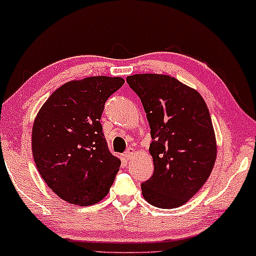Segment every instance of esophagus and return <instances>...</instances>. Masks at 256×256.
<instances>
[{"label": "esophagus", "instance_id": "obj_1", "mask_svg": "<svg viewBox=\"0 0 256 256\" xmlns=\"http://www.w3.org/2000/svg\"><path fill=\"white\" fill-rule=\"evenodd\" d=\"M134 148H128V150L125 152V158H126V160H131L132 158V156H134Z\"/></svg>", "mask_w": 256, "mask_h": 256}]
</instances>
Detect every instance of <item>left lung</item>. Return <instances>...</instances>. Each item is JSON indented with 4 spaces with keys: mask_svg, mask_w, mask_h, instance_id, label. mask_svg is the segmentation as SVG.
Returning a JSON list of instances; mask_svg holds the SVG:
<instances>
[{
    "mask_svg": "<svg viewBox=\"0 0 256 256\" xmlns=\"http://www.w3.org/2000/svg\"><path fill=\"white\" fill-rule=\"evenodd\" d=\"M150 128L154 173L142 183L146 202L170 210L204 186L216 158L212 119L198 91L165 74L128 76Z\"/></svg>",
    "mask_w": 256,
    "mask_h": 256,
    "instance_id": "left-lung-1",
    "label": "left lung"
}]
</instances>
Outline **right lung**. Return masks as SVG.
<instances>
[{"mask_svg":"<svg viewBox=\"0 0 256 256\" xmlns=\"http://www.w3.org/2000/svg\"><path fill=\"white\" fill-rule=\"evenodd\" d=\"M120 77H89L61 85L38 112L32 155L43 180L68 204H98L110 192L122 161L108 149L100 122Z\"/></svg>","mask_w":256,"mask_h":256,"instance_id":"add662e5","label":"right lung"}]
</instances>
